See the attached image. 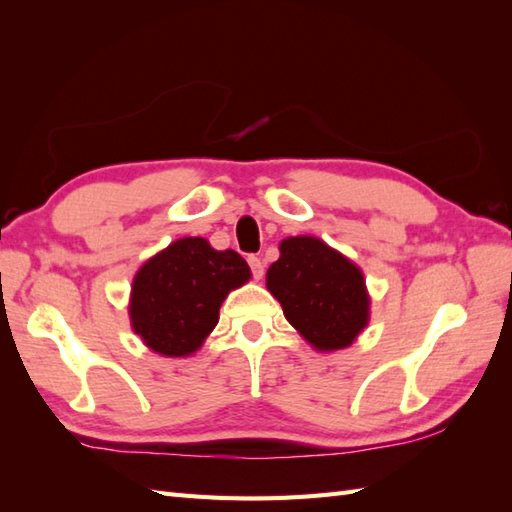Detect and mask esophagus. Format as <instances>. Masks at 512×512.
I'll return each instance as SVG.
<instances>
[{"label": "esophagus", "mask_w": 512, "mask_h": 512, "mask_svg": "<svg viewBox=\"0 0 512 512\" xmlns=\"http://www.w3.org/2000/svg\"><path fill=\"white\" fill-rule=\"evenodd\" d=\"M248 264H250V270H253V277L255 279H262L264 277V262L255 255L248 257Z\"/></svg>", "instance_id": "1"}]
</instances>
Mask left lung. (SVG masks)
<instances>
[{
  "label": "left lung",
  "instance_id": "1",
  "mask_svg": "<svg viewBox=\"0 0 512 512\" xmlns=\"http://www.w3.org/2000/svg\"><path fill=\"white\" fill-rule=\"evenodd\" d=\"M279 253L266 273V288L292 328L319 352L352 345L369 321L361 268L310 235L284 239Z\"/></svg>",
  "mask_w": 512,
  "mask_h": 512
}]
</instances>
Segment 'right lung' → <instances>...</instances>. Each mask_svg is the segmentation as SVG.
Returning a JSON list of instances; mask_svg holds the SVG:
<instances>
[{
    "label": "right lung",
    "mask_w": 512,
    "mask_h": 512,
    "mask_svg": "<svg viewBox=\"0 0 512 512\" xmlns=\"http://www.w3.org/2000/svg\"><path fill=\"white\" fill-rule=\"evenodd\" d=\"M250 279L246 259L215 250L202 237H182L140 266L129 319L143 343L162 356L200 350L231 290Z\"/></svg>",
    "instance_id": "add662e5"
}]
</instances>
